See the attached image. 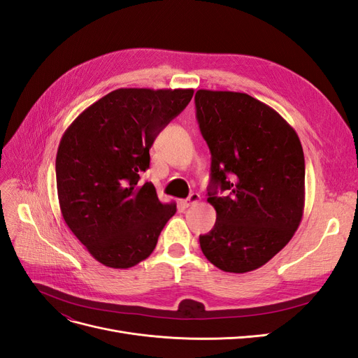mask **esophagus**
Wrapping results in <instances>:
<instances>
[{
    "label": "esophagus",
    "mask_w": 358,
    "mask_h": 358,
    "mask_svg": "<svg viewBox=\"0 0 358 358\" xmlns=\"http://www.w3.org/2000/svg\"><path fill=\"white\" fill-rule=\"evenodd\" d=\"M200 194H197V192H191L189 194V197L187 199V200H183V204L187 206V208H189V206H194V204H197L199 201H200Z\"/></svg>",
    "instance_id": "1"
}]
</instances>
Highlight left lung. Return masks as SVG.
<instances>
[{
	"instance_id": "left-lung-1",
	"label": "left lung",
	"mask_w": 358,
	"mask_h": 358,
	"mask_svg": "<svg viewBox=\"0 0 358 358\" xmlns=\"http://www.w3.org/2000/svg\"><path fill=\"white\" fill-rule=\"evenodd\" d=\"M197 121L212 154L213 229L204 257L230 273L264 266L299 229L305 209L300 138L272 107L243 92L199 90ZM225 192L222 196L217 189Z\"/></svg>"
}]
</instances>
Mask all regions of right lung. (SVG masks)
I'll use <instances>...</instances> for the list:
<instances>
[{"label":"right lung","instance_id":"add662e5","mask_svg":"<svg viewBox=\"0 0 358 358\" xmlns=\"http://www.w3.org/2000/svg\"><path fill=\"white\" fill-rule=\"evenodd\" d=\"M194 90L121 88L85 109L62 134L57 189L62 218L101 264L128 268L146 259L176 213L150 182L149 149Z\"/></svg>","mask_w":358,"mask_h":358}]
</instances>
